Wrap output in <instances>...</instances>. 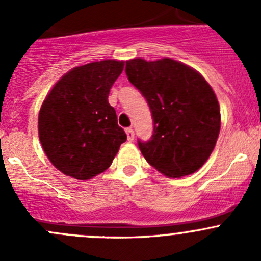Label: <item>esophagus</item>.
Segmentation results:
<instances>
[{
	"label": "esophagus",
	"instance_id": "34e87169",
	"mask_svg": "<svg viewBox=\"0 0 261 261\" xmlns=\"http://www.w3.org/2000/svg\"><path fill=\"white\" fill-rule=\"evenodd\" d=\"M126 135H127V140L128 141H133L134 138H135V133H134V130L131 127L126 128Z\"/></svg>",
	"mask_w": 261,
	"mask_h": 261
}]
</instances>
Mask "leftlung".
Wrapping results in <instances>:
<instances>
[{
    "mask_svg": "<svg viewBox=\"0 0 261 261\" xmlns=\"http://www.w3.org/2000/svg\"><path fill=\"white\" fill-rule=\"evenodd\" d=\"M125 72L151 111V138L138 140L146 162L167 177L197 172L215 149L221 127L211 86L193 68L169 58L127 60Z\"/></svg>",
    "mask_w": 261,
    "mask_h": 261,
    "instance_id": "obj_1",
    "label": "left lung"
}]
</instances>
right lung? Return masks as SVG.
I'll use <instances>...</instances> for the list:
<instances>
[{
  "mask_svg": "<svg viewBox=\"0 0 261 261\" xmlns=\"http://www.w3.org/2000/svg\"><path fill=\"white\" fill-rule=\"evenodd\" d=\"M123 62L101 60L73 68L55 83L39 112V139L51 164L87 180L111 165L127 136L109 103Z\"/></svg>",
  "mask_w": 261,
  "mask_h": 261,
  "instance_id": "right-lung-1",
  "label": "right lung"
}]
</instances>
